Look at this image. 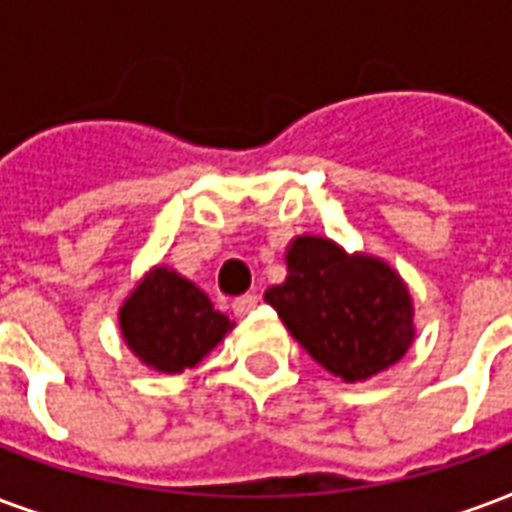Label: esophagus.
Wrapping results in <instances>:
<instances>
[{"label": "esophagus", "mask_w": 512, "mask_h": 512, "mask_svg": "<svg viewBox=\"0 0 512 512\" xmlns=\"http://www.w3.org/2000/svg\"><path fill=\"white\" fill-rule=\"evenodd\" d=\"M257 306V295L255 293H246V295H238L236 301H233V312L238 314V317H244V314H249L252 309Z\"/></svg>", "instance_id": "34e87169"}]
</instances>
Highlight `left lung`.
<instances>
[{"label":"left lung","mask_w":512,"mask_h":512,"mask_svg":"<svg viewBox=\"0 0 512 512\" xmlns=\"http://www.w3.org/2000/svg\"><path fill=\"white\" fill-rule=\"evenodd\" d=\"M266 301L295 342L344 382L385 372L415 339L404 279L380 257L347 255L328 238H295L287 279L268 287Z\"/></svg>","instance_id":"8db88e82"}]
</instances>
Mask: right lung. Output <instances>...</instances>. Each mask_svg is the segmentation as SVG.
<instances>
[{
    "label": "right lung",
    "mask_w": 512,
    "mask_h": 512,
    "mask_svg": "<svg viewBox=\"0 0 512 512\" xmlns=\"http://www.w3.org/2000/svg\"><path fill=\"white\" fill-rule=\"evenodd\" d=\"M121 336L140 361L165 374L198 366L233 325L176 271L151 268L119 309Z\"/></svg>",
    "instance_id": "add662e5"
}]
</instances>
